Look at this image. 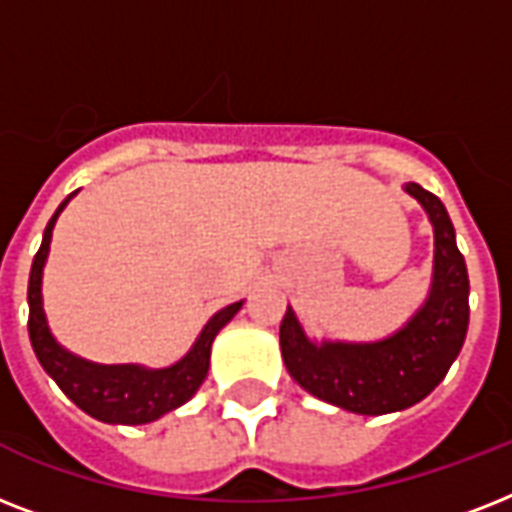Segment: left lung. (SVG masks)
Masks as SVG:
<instances>
[{
	"mask_svg": "<svg viewBox=\"0 0 512 512\" xmlns=\"http://www.w3.org/2000/svg\"><path fill=\"white\" fill-rule=\"evenodd\" d=\"M433 225V279L425 303L393 335L372 342L311 340L287 308L279 329L289 377L332 406L353 414L409 409L444 380L468 335L470 281L454 225L438 196L406 183Z\"/></svg>",
	"mask_w": 512,
	"mask_h": 512,
	"instance_id": "left-lung-1",
	"label": "left lung"
}]
</instances>
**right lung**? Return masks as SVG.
I'll return each mask as SVG.
<instances>
[{"mask_svg":"<svg viewBox=\"0 0 512 512\" xmlns=\"http://www.w3.org/2000/svg\"><path fill=\"white\" fill-rule=\"evenodd\" d=\"M76 196H66V201L55 209L50 223L44 228L42 247L36 252L31 263V276H28V337L34 345V353L39 364L58 388L74 401L82 412L108 425H146L167 412L183 406L188 398L199 390L209 372V353L217 332L241 311L239 303H231L220 308L212 319L204 324L191 350L180 361L162 369H148L143 364H95L87 358L76 356L55 340L50 332L47 316H44L42 303V276L44 263L50 255L52 228L58 223L60 212Z\"/></svg>","mask_w":512,"mask_h":512,"instance_id":"obj_1","label":"right lung"}]
</instances>
